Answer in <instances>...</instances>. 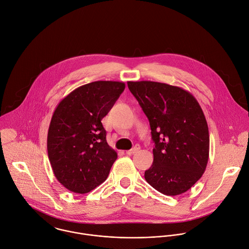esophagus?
Returning <instances> with one entry per match:
<instances>
[{"instance_id":"34e87169","label":"esophagus","mask_w":249,"mask_h":249,"mask_svg":"<svg viewBox=\"0 0 249 249\" xmlns=\"http://www.w3.org/2000/svg\"><path fill=\"white\" fill-rule=\"evenodd\" d=\"M140 149H141L140 145H136L134 148H132L131 150H128V151H126V154H127V155H133V154H135V153L139 152Z\"/></svg>"}]
</instances>
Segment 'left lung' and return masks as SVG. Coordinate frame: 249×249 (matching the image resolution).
Instances as JSON below:
<instances>
[{
  "mask_svg": "<svg viewBox=\"0 0 249 249\" xmlns=\"http://www.w3.org/2000/svg\"><path fill=\"white\" fill-rule=\"evenodd\" d=\"M127 84L149 120L155 142L145 180L165 196L186 193L201 178L209 160V129L197 100L182 88L163 83Z\"/></svg>",
  "mask_w": 249,
  "mask_h": 249,
  "instance_id": "1",
  "label": "left lung"
}]
</instances>
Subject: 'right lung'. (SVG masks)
Returning <instances> with one entry per match:
<instances>
[{"instance_id": "add662e5", "label": "right lung", "mask_w": 249, "mask_h": 249, "mask_svg": "<svg viewBox=\"0 0 249 249\" xmlns=\"http://www.w3.org/2000/svg\"><path fill=\"white\" fill-rule=\"evenodd\" d=\"M124 89L123 82H92L74 89L56 106L47 150L56 180L68 191L88 194L107 178L117 153L107 144L101 120Z\"/></svg>"}]
</instances>
